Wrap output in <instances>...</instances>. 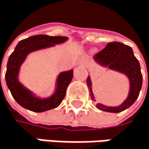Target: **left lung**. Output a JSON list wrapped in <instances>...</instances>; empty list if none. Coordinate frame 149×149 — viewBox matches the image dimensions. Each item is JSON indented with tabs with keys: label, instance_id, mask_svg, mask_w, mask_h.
<instances>
[{
	"label": "left lung",
	"instance_id": "left-lung-1",
	"mask_svg": "<svg viewBox=\"0 0 149 149\" xmlns=\"http://www.w3.org/2000/svg\"><path fill=\"white\" fill-rule=\"evenodd\" d=\"M93 60L102 67L125 74L128 78L130 84L128 96L122 104L116 107H110L97 103L96 107L102 111L111 113H118L131 107L139 96L142 86L141 65L139 61L134 56L132 47L120 42H110L105 47V48L93 56ZM86 83L90 92V96L93 101H95L92 90L90 76L87 77Z\"/></svg>",
	"mask_w": 149,
	"mask_h": 149
}]
</instances>
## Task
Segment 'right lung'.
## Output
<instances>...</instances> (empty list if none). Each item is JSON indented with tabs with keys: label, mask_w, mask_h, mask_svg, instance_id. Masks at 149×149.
Masks as SVG:
<instances>
[{
	"label": "right lung",
	"mask_w": 149,
	"mask_h": 149,
	"mask_svg": "<svg viewBox=\"0 0 149 149\" xmlns=\"http://www.w3.org/2000/svg\"><path fill=\"white\" fill-rule=\"evenodd\" d=\"M68 37L34 35L18 42L14 52L10 55L6 71V84L16 102L24 109L34 112H44L58 107L65 97L66 89L73 77V70L60 72L56 79V90L47 98L37 97L18 79L20 67L31 52L55 47L65 42ZM1 78V70H0ZM1 81V79H0Z\"/></svg>",
	"instance_id": "1"
}]
</instances>
